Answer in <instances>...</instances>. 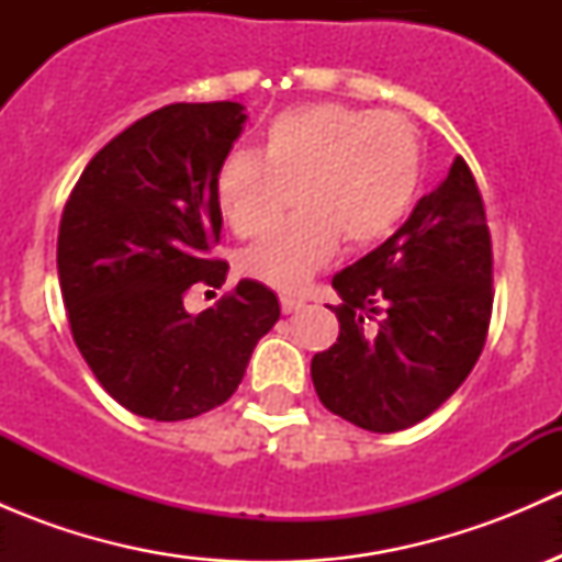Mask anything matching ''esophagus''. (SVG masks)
<instances>
[{"mask_svg": "<svg viewBox=\"0 0 562 562\" xmlns=\"http://www.w3.org/2000/svg\"><path fill=\"white\" fill-rule=\"evenodd\" d=\"M280 307H282V313L291 315V313H296V310L304 307V299L288 296V293H282V296H280Z\"/></svg>", "mask_w": 562, "mask_h": 562, "instance_id": "obj_1", "label": "esophagus"}]
</instances>
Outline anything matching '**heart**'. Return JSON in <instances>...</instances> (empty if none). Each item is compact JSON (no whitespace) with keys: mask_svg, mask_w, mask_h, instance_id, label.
<instances>
[{"mask_svg":"<svg viewBox=\"0 0 562 562\" xmlns=\"http://www.w3.org/2000/svg\"><path fill=\"white\" fill-rule=\"evenodd\" d=\"M424 151L416 127L396 113L337 103L282 111L260 138V157L231 151L217 168L214 195L236 236H258L293 187L296 217L277 225L241 255V269L280 291H299L337 249L383 241L422 184Z\"/></svg>","mask_w":562,"mask_h":562,"instance_id":"b5f03b06","label":"heart"}]
</instances>
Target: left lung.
<instances>
[{
	"label": "left lung",
	"mask_w": 562,
	"mask_h": 562,
	"mask_svg": "<svg viewBox=\"0 0 562 562\" xmlns=\"http://www.w3.org/2000/svg\"><path fill=\"white\" fill-rule=\"evenodd\" d=\"M339 337L313 356L323 405L370 432L438 411L479 361L492 317V236L468 162L416 203L407 223L334 274Z\"/></svg>",
	"instance_id": "1"
}]
</instances>
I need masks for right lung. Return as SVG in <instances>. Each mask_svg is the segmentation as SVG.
<instances>
[{
	"label": "right lung",
	"mask_w": 562,
	"mask_h": 562,
	"mask_svg": "<svg viewBox=\"0 0 562 562\" xmlns=\"http://www.w3.org/2000/svg\"><path fill=\"white\" fill-rule=\"evenodd\" d=\"M239 103H173L105 144L72 187L56 269L72 339L108 394L155 422L195 418L239 389L277 296L241 280L190 315L192 285L220 288V162L245 124Z\"/></svg>",
	"instance_id": "1"
}]
</instances>
